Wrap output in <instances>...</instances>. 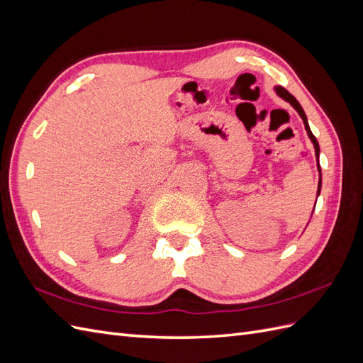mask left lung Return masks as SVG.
Here are the masks:
<instances>
[{"label": "left lung", "instance_id": "obj_1", "mask_svg": "<svg viewBox=\"0 0 363 363\" xmlns=\"http://www.w3.org/2000/svg\"><path fill=\"white\" fill-rule=\"evenodd\" d=\"M276 93L281 98H284L285 101H288L290 102V104L297 110V113L301 115V118H302V121H303V124H305V130H306V133H308V136H310V139H311V143H313V145H314V150H315V156H318V170L320 172V165H319V143H318V139H315V136L311 133V130H310V125H308V121H306V115H305V111H303V108L301 107V104L299 102H297V99L291 95L290 91H286L284 87H276ZM322 176V174H320ZM320 193V181H319V187H318V194Z\"/></svg>", "mask_w": 363, "mask_h": 363}]
</instances>
